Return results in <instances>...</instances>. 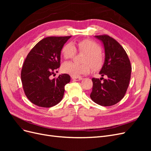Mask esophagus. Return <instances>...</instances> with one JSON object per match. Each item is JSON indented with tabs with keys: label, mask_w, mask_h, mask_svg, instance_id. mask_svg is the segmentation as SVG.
Segmentation results:
<instances>
[{
	"label": "esophagus",
	"mask_w": 151,
	"mask_h": 151,
	"mask_svg": "<svg viewBox=\"0 0 151 151\" xmlns=\"http://www.w3.org/2000/svg\"><path fill=\"white\" fill-rule=\"evenodd\" d=\"M72 79L74 81H81V80L83 79V78H82V77H72Z\"/></svg>",
	"instance_id": "34e87169"
}]
</instances>
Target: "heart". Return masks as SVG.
<instances>
[{
  "label": "heart",
  "mask_w": 151,
  "mask_h": 151,
  "mask_svg": "<svg viewBox=\"0 0 151 151\" xmlns=\"http://www.w3.org/2000/svg\"><path fill=\"white\" fill-rule=\"evenodd\" d=\"M86 53L84 58V64L79 65L69 62L63 63L62 70L65 74L73 77L88 74L91 67L95 70L101 68L103 65L104 58L101 54L100 45L89 39H84L76 43V46L72 43H67L62 48V55L65 59H72L76 53V50Z\"/></svg>",
  "instance_id": "obj_1"
}]
</instances>
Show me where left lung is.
Wrapping results in <instances>:
<instances>
[{
  "label": "left lung",
  "mask_w": 151,
  "mask_h": 151,
  "mask_svg": "<svg viewBox=\"0 0 151 151\" xmlns=\"http://www.w3.org/2000/svg\"><path fill=\"white\" fill-rule=\"evenodd\" d=\"M95 37L104 45L105 59L99 74L102 77L106 76L107 78L92 79L93 85L90 97L98 104L110 106L124 97L129 85L132 67L125 50L117 41L106 35Z\"/></svg>",
  "instance_id": "obj_1"
}]
</instances>
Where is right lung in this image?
Segmentation results:
<instances>
[{
	"label": "right lung",
	"mask_w": 151,
	"mask_h": 151,
	"mask_svg": "<svg viewBox=\"0 0 151 151\" xmlns=\"http://www.w3.org/2000/svg\"><path fill=\"white\" fill-rule=\"evenodd\" d=\"M68 36L45 38L31 49L21 70V81L25 95L29 101L40 107L50 108L61 101L65 86L70 77L67 74L52 79L60 65L61 50Z\"/></svg>",
	"instance_id": "obj_1"
}]
</instances>
